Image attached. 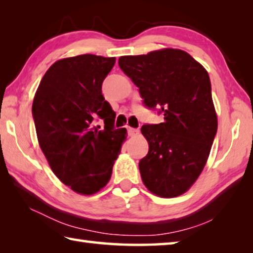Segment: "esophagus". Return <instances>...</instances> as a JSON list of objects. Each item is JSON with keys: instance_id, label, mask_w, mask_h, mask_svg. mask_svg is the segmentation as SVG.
Returning a JSON list of instances; mask_svg holds the SVG:
<instances>
[{"instance_id": "obj_1", "label": "esophagus", "mask_w": 253, "mask_h": 253, "mask_svg": "<svg viewBox=\"0 0 253 253\" xmlns=\"http://www.w3.org/2000/svg\"><path fill=\"white\" fill-rule=\"evenodd\" d=\"M139 130L136 129V128H131V127H128V135L129 136H136L138 135Z\"/></svg>"}]
</instances>
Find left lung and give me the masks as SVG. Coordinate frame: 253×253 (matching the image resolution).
<instances>
[{"label":"left lung","mask_w":253,"mask_h":253,"mask_svg":"<svg viewBox=\"0 0 253 253\" xmlns=\"http://www.w3.org/2000/svg\"><path fill=\"white\" fill-rule=\"evenodd\" d=\"M118 65L143 104L164 115L163 123L140 129L149 146L139 161L145 186L162 198L185 193L203 170L217 130L208 71L178 49L124 55Z\"/></svg>","instance_id":"obj_1"}]
</instances>
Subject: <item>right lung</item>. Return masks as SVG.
<instances>
[{
    "instance_id": "add662e5",
    "label": "right lung",
    "mask_w": 253,
    "mask_h": 253,
    "mask_svg": "<svg viewBox=\"0 0 253 253\" xmlns=\"http://www.w3.org/2000/svg\"><path fill=\"white\" fill-rule=\"evenodd\" d=\"M116 58L81 54L51 66L38 87L32 116L38 140L60 181L79 194L104 187L126 138L101 85ZM102 119V130L94 121Z\"/></svg>"
}]
</instances>
